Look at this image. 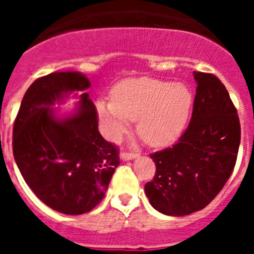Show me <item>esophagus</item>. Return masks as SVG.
<instances>
[{
    "label": "esophagus",
    "mask_w": 254,
    "mask_h": 254,
    "mask_svg": "<svg viewBox=\"0 0 254 254\" xmlns=\"http://www.w3.org/2000/svg\"><path fill=\"white\" fill-rule=\"evenodd\" d=\"M137 156H138L137 152H127V151H125V152H122V154H121V158H122L123 160H132V159L137 158Z\"/></svg>",
    "instance_id": "34e87169"
}]
</instances>
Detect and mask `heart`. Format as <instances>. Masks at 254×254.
Segmentation results:
<instances>
[{"mask_svg":"<svg viewBox=\"0 0 254 254\" xmlns=\"http://www.w3.org/2000/svg\"><path fill=\"white\" fill-rule=\"evenodd\" d=\"M192 107L187 85L151 77L127 78L114 85L111 100H98L96 113L105 137L121 138L129 121H137L140 137L151 146L170 145L185 129Z\"/></svg>","mask_w":254,"mask_h":254,"instance_id":"heart-1","label":"heart"}]
</instances>
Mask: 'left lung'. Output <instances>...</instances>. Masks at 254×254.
<instances>
[{"label": "left lung", "instance_id": "1", "mask_svg": "<svg viewBox=\"0 0 254 254\" xmlns=\"http://www.w3.org/2000/svg\"><path fill=\"white\" fill-rule=\"evenodd\" d=\"M193 112L173 147L154 152L155 177L145 193L155 210L185 216L202 210L232 176L241 143V123L226 87L212 73L193 71Z\"/></svg>", "mask_w": 254, "mask_h": 254}]
</instances>
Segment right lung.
Segmentation results:
<instances>
[{"label":"right lung","mask_w":254,"mask_h":254,"mask_svg":"<svg viewBox=\"0 0 254 254\" xmlns=\"http://www.w3.org/2000/svg\"><path fill=\"white\" fill-rule=\"evenodd\" d=\"M89 87V78L75 71L37 78L13 123V158L22 178L40 201L66 215L93 210L120 165L118 147L99 133L89 94L80 95L76 113L66 118H57L51 108Z\"/></svg>","instance_id":"right-lung-1"}]
</instances>
